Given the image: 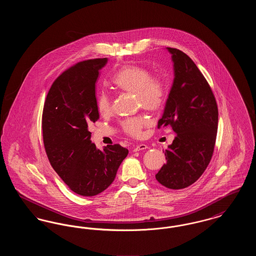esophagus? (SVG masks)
Masks as SVG:
<instances>
[{"instance_id": "esophagus-1", "label": "esophagus", "mask_w": 256, "mask_h": 256, "mask_svg": "<svg viewBox=\"0 0 256 256\" xmlns=\"http://www.w3.org/2000/svg\"><path fill=\"white\" fill-rule=\"evenodd\" d=\"M148 146H146V144H140V145H137L134 148V152H139V150H146Z\"/></svg>"}]
</instances>
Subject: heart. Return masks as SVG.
Wrapping results in <instances>:
<instances>
[{
	"label": "heart",
	"instance_id": "1",
	"mask_svg": "<svg viewBox=\"0 0 256 256\" xmlns=\"http://www.w3.org/2000/svg\"><path fill=\"white\" fill-rule=\"evenodd\" d=\"M112 82L120 90L134 93L137 102L143 108L156 112L165 102V86L156 78H152V74L146 68L137 65H126L114 74ZM97 108L100 115L110 114L111 98L106 93H100L98 97ZM148 124L144 117H134L124 120L122 124L124 132L134 137H140L143 128Z\"/></svg>",
	"mask_w": 256,
	"mask_h": 256
}]
</instances>
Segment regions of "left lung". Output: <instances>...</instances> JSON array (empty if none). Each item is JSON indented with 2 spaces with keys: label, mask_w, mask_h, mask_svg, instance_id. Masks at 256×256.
<instances>
[{
  "label": "left lung",
  "mask_w": 256,
  "mask_h": 256,
  "mask_svg": "<svg viewBox=\"0 0 256 256\" xmlns=\"http://www.w3.org/2000/svg\"><path fill=\"white\" fill-rule=\"evenodd\" d=\"M174 63V82L158 126L176 134L165 150L166 164L156 174L169 189L196 182L211 160L218 130V106L208 82L186 54L167 48Z\"/></svg>",
  "instance_id": "left-lung-1"
}]
</instances>
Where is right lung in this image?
Masks as SVG:
<instances>
[{
  "instance_id": "add662e5",
  "label": "right lung",
  "mask_w": 256,
  "mask_h": 256,
  "mask_svg": "<svg viewBox=\"0 0 256 256\" xmlns=\"http://www.w3.org/2000/svg\"><path fill=\"white\" fill-rule=\"evenodd\" d=\"M108 58L78 62L54 82L46 98L42 130L54 170L74 192L93 196L113 182L128 150L119 144L104 150L91 142L88 126L98 119L96 82Z\"/></svg>"
}]
</instances>
